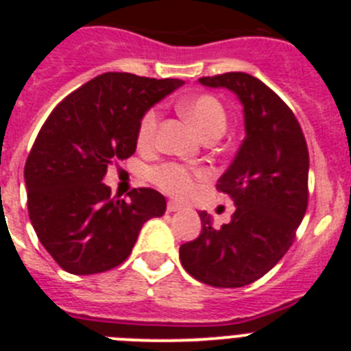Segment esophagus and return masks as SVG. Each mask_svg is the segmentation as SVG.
<instances>
[{
    "label": "esophagus",
    "mask_w": 351,
    "mask_h": 351,
    "mask_svg": "<svg viewBox=\"0 0 351 351\" xmlns=\"http://www.w3.org/2000/svg\"><path fill=\"white\" fill-rule=\"evenodd\" d=\"M181 209H182L181 204L173 202V200H170V202L167 204V210H169V213H176V210H181Z\"/></svg>",
    "instance_id": "1"
}]
</instances>
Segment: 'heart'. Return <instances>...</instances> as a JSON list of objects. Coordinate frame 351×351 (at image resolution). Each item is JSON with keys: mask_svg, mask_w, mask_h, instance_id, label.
<instances>
[{"mask_svg": "<svg viewBox=\"0 0 351 351\" xmlns=\"http://www.w3.org/2000/svg\"><path fill=\"white\" fill-rule=\"evenodd\" d=\"M179 110L182 116L190 121L204 138L219 133L221 135L226 128V110L221 101L213 95H197L188 100L179 104ZM158 123H160V114L158 110L151 108L142 117L138 125L137 141L138 145L147 147L153 144L156 137ZM154 184H158L161 190L167 193L176 195V197H188L195 190V182L204 178V172L198 169H186L182 165H161L153 170L151 173Z\"/></svg>", "mask_w": 351, "mask_h": 351, "instance_id": "b5f03b06", "label": "heart"}]
</instances>
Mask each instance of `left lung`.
<instances>
[{
	"label": "left lung",
	"instance_id": "8db88e82",
	"mask_svg": "<svg viewBox=\"0 0 351 351\" xmlns=\"http://www.w3.org/2000/svg\"><path fill=\"white\" fill-rule=\"evenodd\" d=\"M198 82L237 95L246 137L216 184L237 207L232 221L214 228L198 213L202 232L179 247V258L195 280L239 288L267 274L295 239L308 209V144L290 107L256 77L228 71Z\"/></svg>",
	"mask_w": 351,
	"mask_h": 351
}]
</instances>
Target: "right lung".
<instances>
[{"label": "right lung", "instance_id": "obj_1", "mask_svg": "<svg viewBox=\"0 0 351 351\" xmlns=\"http://www.w3.org/2000/svg\"><path fill=\"white\" fill-rule=\"evenodd\" d=\"M123 71L95 77L61 101L38 132L24 167L27 210L40 243L70 274H98L125 262L147 219L163 216L151 188L110 197L107 167L137 149L149 108L182 86Z\"/></svg>", "mask_w": 351, "mask_h": 351}]
</instances>
